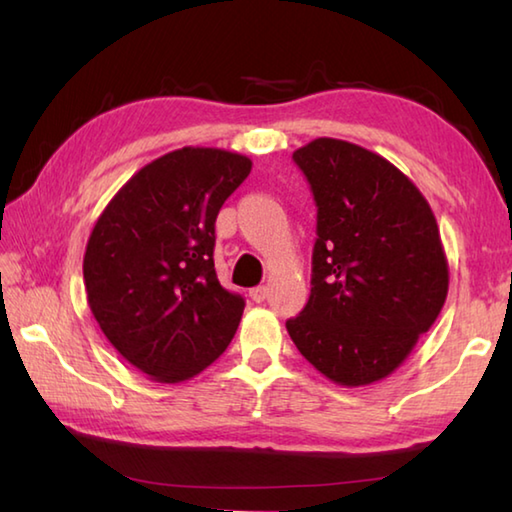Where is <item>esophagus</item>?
I'll list each match as a JSON object with an SVG mask.
<instances>
[{
    "label": "esophagus",
    "instance_id": "obj_1",
    "mask_svg": "<svg viewBox=\"0 0 512 512\" xmlns=\"http://www.w3.org/2000/svg\"><path fill=\"white\" fill-rule=\"evenodd\" d=\"M249 296H252L254 302H263L267 298V287L265 285H258L254 289H249Z\"/></svg>",
    "mask_w": 512,
    "mask_h": 512
}]
</instances>
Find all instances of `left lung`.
I'll return each instance as SVG.
<instances>
[{
  "instance_id": "1",
  "label": "left lung",
  "mask_w": 512,
  "mask_h": 512,
  "mask_svg": "<svg viewBox=\"0 0 512 512\" xmlns=\"http://www.w3.org/2000/svg\"><path fill=\"white\" fill-rule=\"evenodd\" d=\"M318 205L311 296L287 331L340 387H367L409 358L448 294L435 214L391 161L320 137L294 152Z\"/></svg>"
}]
</instances>
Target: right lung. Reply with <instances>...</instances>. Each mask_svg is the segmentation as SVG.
Instances as JSON below:
<instances>
[{
	"instance_id": "right-lung-1",
	"label": "right lung",
	"mask_w": 512,
	"mask_h": 512,
	"mask_svg": "<svg viewBox=\"0 0 512 512\" xmlns=\"http://www.w3.org/2000/svg\"><path fill=\"white\" fill-rule=\"evenodd\" d=\"M252 159L185 145L112 196L83 254L92 316L132 367L161 384L194 378L221 356L245 300L221 287L214 223Z\"/></svg>"
}]
</instances>
